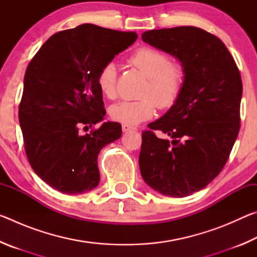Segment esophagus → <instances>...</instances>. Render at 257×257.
<instances>
[{
    "mask_svg": "<svg viewBox=\"0 0 257 257\" xmlns=\"http://www.w3.org/2000/svg\"><path fill=\"white\" fill-rule=\"evenodd\" d=\"M136 128L133 127V125L129 124H122V132L123 133H128V132H136Z\"/></svg>",
    "mask_w": 257,
    "mask_h": 257,
    "instance_id": "esophagus-1",
    "label": "esophagus"
}]
</instances>
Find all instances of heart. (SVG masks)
I'll use <instances>...</instances> for the list:
<instances>
[{
    "label": "heart",
    "instance_id": "1",
    "mask_svg": "<svg viewBox=\"0 0 257 257\" xmlns=\"http://www.w3.org/2000/svg\"><path fill=\"white\" fill-rule=\"evenodd\" d=\"M128 62L147 78L145 97L139 101H121L110 107L112 119L124 124L135 125L149 120L155 113V103L169 107L179 95L185 79L184 67L169 61L168 55L152 47H141L129 56ZM116 66L107 62L98 71L97 87L104 96L113 98L116 89Z\"/></svg>",
    "mask_w": 257,
    "mask_h": 257
}]
</instances>
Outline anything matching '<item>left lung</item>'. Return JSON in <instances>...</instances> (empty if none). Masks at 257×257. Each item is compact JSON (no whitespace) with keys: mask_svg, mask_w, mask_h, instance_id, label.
Masks as SVG:
<instances>
[{"mask_svg":"<svg viewBox=\"0 0 257 257\" xmlns=\"http://www.w3.org/2000/svg\"><path fill=\"white\" fill-rule=\"evenodd\" d=\"M142 40L175 56L185 79L173 105L142 134L139 169L160 194L189 196L219 175L236 142L240 73L222 41L201 28L149 30ZM153 130L166 137L158 138Z\"/></svg>","mask_w":257,"mask_h":257,"instance_id":"left-lung-1","label":"left lung"}]
</instances>
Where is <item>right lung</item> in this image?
Returning a JSON list of instances; mask_svg holds the SVG:
<instances>
[{"mask_svg":"<svg viewBox=\"0 0 257 257\" xmlns=\"http://www.w3.org/2000/svg\"><path fill=\"white\" fill-rule=\"evenodd\" d=\"M137 37L84 24L52 35L30 61L19 105L20 128L33 170L55 190L77 195L98 186L97 156L121 137V124L107 121L86 135L79 128L104 120L98 71Z\"/></svg>","mask_w":257,"mask_h":257,"instance_id":"obj_1","label":"right lung"}]
</instances>
